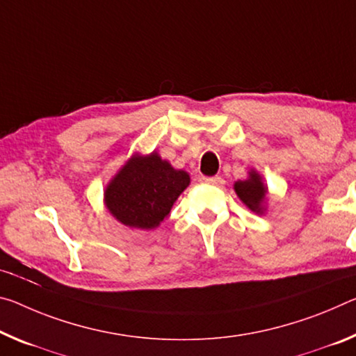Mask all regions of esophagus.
Returning <instances> with one entry per match:
<instances>
[{"mask_svg": "<svg viewBox=\"0 0 356 356\" xmlns=\"http://www.w3.org/2000/svg\"><path fill=\"white\" fill-rule=\"evenodd\" d=\"M202 184H209V185H217L220 182V177L216 176V177H201L200 179Z\"/></svg>", "mask_w": 356, "mask_h": 356, "instance_id": "obj_1", "label": "esophagus"}]
</instances>
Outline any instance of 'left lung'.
<instances>
[{"mask_svg": "<svg viewBox=\"0 0 356 356\" xmlns=\"http://www.w3.org/2000/svg\"><path fill=\"white\" fill-rule=\"evenodd\" d=\"M234 190L241 198V201L244 202L247 207L255 212H261V202L264 200V196H266L268 190L264 188L259 174L252 171L249 179L238 180V182L234 184Z\"/></svg>", "mask_w": 356, "mask_h": 356, "instance_id": "obj_1", "label": "left lung"}]
</instances>
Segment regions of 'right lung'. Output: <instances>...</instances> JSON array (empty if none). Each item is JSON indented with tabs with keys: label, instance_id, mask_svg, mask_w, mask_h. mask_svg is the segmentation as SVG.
Instances as JSON below:
<instances>
[{
	"label": "right lung",
	"instance_id": "obj_1",
	"mask_svg": "<svg viewBox=\"0 0 356 356\" xmlns=\"http://www.w3.org/2000/svg\"><path fill=\"white\" fill-rule=\"evenodd\" d=\"M188 184L187 172L174 169L155 152L134 155L106 188V206L127 227L152 229L168 217Z\"/></svg>",
	"mask_w": 356,
	"mask_h": 356
}]
</instances>
